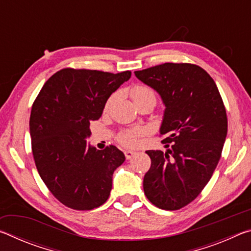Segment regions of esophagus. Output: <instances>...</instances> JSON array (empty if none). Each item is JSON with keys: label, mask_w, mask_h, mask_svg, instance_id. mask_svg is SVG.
Listing matches in <instances>:
<instances>
[{"label": "esophagus", "mask_w": 251, "mask_h": 251, "mask_svg": "<svg viewBox=\"0 0 251 251\" xmlns=\"http://www.w3.org/2000/svg\"><path fill=\"white\" fill-rule=\"evenodd\" d=\"M135 154H136V152L133 151H125V157L127 159H130Z\"/></svg>", "instance_id": "34e87169"}]
</instances>
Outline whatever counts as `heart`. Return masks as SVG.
<instances>
[{"instance_id": "obj_1", "label": "heart", "mask_w": 251, "mask_h": 251, "mask_svg": "<svg viewBox=\"0 0 251 251\" xmlns=\"http://www.w3.org/2000/svg\"><path fill=\"white\" fill-rule=\"evenodd\" d=\"M131 96L134 100L141 99V97H151L154 100H156L155 92L151 90V87L145 86V85H137L131 90ZM110 100H108L107 105L109 104ZM142 134V130L135 129V130H128L122 133L120 136V141L125 146H135L137 144V137Z\"/></svg>"}]
</instances>
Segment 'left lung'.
<instances>
[{"label": "left lung", "instance_id": "1", "mask_svg": "<svg viewBox=\"0 0 251 251\" xmlns=\"http://www.w3.org/2000/svg\"><path fill=\"white\" fill-rule=\"evenodd\" d=\"M135 76L165 105L159 133L166 151H147L144 193L160 209L188 205L210 180L227 136V114L214 79L201 67L165 63Z\"/></svg>", "mask_w": 251, "mask_h": 251}]
</instances>
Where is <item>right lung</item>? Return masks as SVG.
Returning <instances> with one entry per match:
<instances>
[{
    "label": "right lung",
    "mask_w": 251,
    "mask_h": 251,
    "mask_svg": "<svg viewBox=\"0 0 251 251\" xmlns=\"http://www.w3.org/2000/svg\"><path fill=\"white\" fill-rule=\"evenodd\" d=\"M64 69L46 80L32 106L29 134L35 165L44 184L63 205L91 210L107 201L113 174L125 161L116 146L97 151L86 139L109 96L130 78Z\"/></svg>",
    "instance_id": "obj_1"
}]
</instances>
